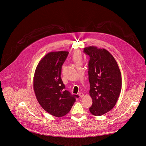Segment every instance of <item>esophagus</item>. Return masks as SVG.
<instances>
[{
    "label": "esophagus",
    "instance_id": "34e87169",
    "mask_svg": "<svg viewBox=\"0 0 146 146\" xmlns=\"http://www.w3.org/2000/svg\"><path fill=\"white\" fill-rule=\"evenodd\" d=\"M78 95L80 96V97H81V98L84 97V94H83L82 92H80V93L78 94Z\"/></svg>",
    "mask_w": 146,
    "mask_h": 146
}]
</instances>
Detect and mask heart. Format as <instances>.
I'll return each mask as SVG.
<instances>
[{"label":"heart","mask_w":146,"mask_h":146,"mask_svg":"<svg viewBox=\"0 0 146 146\" xmlns=\"http://www.w3.org/2000/svg\"><path fill=\"white\" fill-rule=\"evenodd\" d=\"M81 55L78 52H75L73 55V60L75 63L80 62Z\"/></svg>","instance_id":"b5f03b06"}]
</instances>
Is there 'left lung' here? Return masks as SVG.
I'll return each instance as SVG.
<instances>
[{
    "instance_id": "left-lung-1",
    "label": "left lung",
    "mask_w": 146,
    "mask_h": 146,
    "mask_svg": "<svg viewBox=\"0 0 146 146\" xmlns=\"http://www.w3.org/2000/svg\"><path fill=\"white\" fill-rule=\"evenodd\" d=\"M84 52L89 55L88 80L92 105L90 111L101 116L110 111L119 97L121 76L113 56L106 49L88 46Z\"/></svg>"
}]
</instances>
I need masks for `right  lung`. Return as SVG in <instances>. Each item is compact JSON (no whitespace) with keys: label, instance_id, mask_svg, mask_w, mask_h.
Here are the masks:
<instances>
[{"label":"right lung","instance_id":"right-lung-1","mask_svg":"<svg viewBox=\"0 0 146 146\" xmlns=\"http://www.w3.org/2000/svg\"><path fill=\"white\" fill-rule=\"evenodd\" d=\"M68 51H52L39 62L33 77V90L41 106L48 113L62 117L68 113L78 95L65 90L60 77Z\"/></svg>","mask_w":146,"mask_h":146}]
</instances>
